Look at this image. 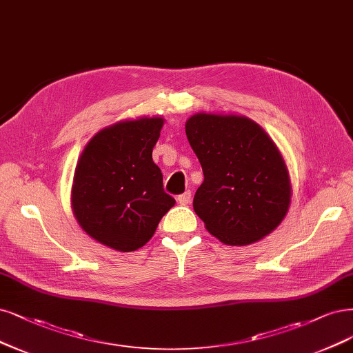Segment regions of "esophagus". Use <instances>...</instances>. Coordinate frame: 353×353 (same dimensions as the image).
I'll return each instance as SVG.
<instances>
[{
	"instance_id": "obj_1",
	"label": "esophagus",
	"mask_w": 353,
	"mask_h": 353,
	"mask_svg": "<svg viewBox=\"0 0 353 353\" xmlns=\"http://www.w3.org/2000/svg\"><path fill=\"white\" fill-rule=\"evenodd\" d=\"M176 201H178L181 205H187V204L191 201V191H185L184 194H181V196H178Z\"/></svg>"
}]
</instances>
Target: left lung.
<instances>
[{
	"label": "left lung",
	"instance_id": "1",
	"mask_svg": "<svg viewBox=\"0 0 353 353\" xmlns=\"http://www.w3.org/2000/svg\"><path fill=\"white\" fill-rule=\"evenodd\" d=\"M204 181L192 208L226 245H250L282 223L292 184L281 150L245 115L199 112L185 123Z\"/></svg>",
	"mask_w": 353,
	"mask_h": 353
}]
</instances>
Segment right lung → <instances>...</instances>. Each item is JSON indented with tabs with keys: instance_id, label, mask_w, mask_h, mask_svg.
<instances>
[{
	"instance_id": "obj_1",
	"label": "right lung",
	"mask_w": 353,
	"mask_h": 353,
	"mask_svg": "<svg viewBox=\"0 0 353 353\" xmlns=\"http://www.w3.org/2000/svg\"><path fill=\"white\" fill-rule=\"evenodd\" d=\"M165 119L140 117L108 125L89 140L79 157L71 209L80 228L115 251L148 244L175 200L152 152Z\"/></svg>"
}]
</instances>
